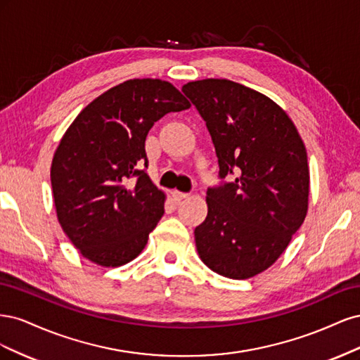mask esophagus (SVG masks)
I'll return each mask as SVG.
<instances>
[{"instance_id": "obj_1", "label": "esophagus", "mask_w": 360, "mask_h": 360, "mask_svg": "<svg viewBox=\"0 0 360 360\" xmlns=\"http://www.w3.org/2000/svg\"><path fill=\"white\" fill-rule=\"evenodd\" d=\"M171 195H172V198L176 200V201H183V200L189 198V193H184V192H180V191H172Z\"/></svg>"}]
</instances>
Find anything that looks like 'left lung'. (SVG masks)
I'll return each mask as SVG.
<instances>
[{
    "instance_id": "8db88e82",
    "label": "left lung",
    "mask_w": 360,
    "mask_h": 360,
    "mask_svg": "<svg viewBox=\"0 0 360 360\" xmlns=\"http://www.w3.org/2000/svg\"><path fill=\"white\" fill-rule=\"evenodd\" d=\"M214 144L219 177L207 189V217L195 228L202 263L217 275L248 279L287 249L308 212L309 168L296 126L279 105L228 79L183 85Z\"/></svg>"
}]
</instances>
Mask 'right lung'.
<instances>
[{"label":"right lung","mask_w":360,"mask_h":360,"mask_svg":"<svg viewBox=\"0 0 360 360\" xmlns=\"http://www.w3.org/2000/svg\"><path fill=\"white\" fill-rule=\"evenodd\" d=\"M191 108L160 79H129L86 105L63 135L51 184L63 231L103 267L136 258L163 216L165 193L150 180L146 138L168 112Z\"/></svg>","instance_id":"add662e5"}]
</instances>
